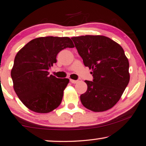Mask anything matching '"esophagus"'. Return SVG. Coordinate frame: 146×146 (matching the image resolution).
<instances>
[{
    "label": "esophagus",
    "mask_w": 146,
    "mask_h": 146,
    "mask_svg": "<svg viewBox=\"0 0 146 146\" xmlns=\"http://www.w3.org/2000/svg\"><path fill=\"white\" fill-rule=\"evenodd\" d=\"M70 81L71 83H72V84H76V83H78V80H74L70 79Z\"/></svg>",
    "instance_id": "1"
}]
</instances>
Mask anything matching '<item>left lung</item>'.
Listing matches in <instances>:
<instances>
[{
  "label": "left lung",
  "mask_w": 146,
  "mask_h": 146,
  "mask_svg": "<svg viewBox=\"0 0 146 146\" xmlns=\"http://www.w3.org/2000/svg\"><path fill=\"white\" fill-rule=\"evenodd\" d=\"M86 66L92 69L93 81L80 96L86 108L94 112L111 109L119 101L130 81L129 62L119 44L103 35L71 38Z\"/></svg>",
  "instance_id": "1"
}]
</instances>
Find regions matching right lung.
<instances>
[{"instance_id": "obj_1", "label": "right lung", "mask_w": 146, "mask_h": 146, "mask_svg": "<svg viewBox=\"0 0 146 146\" xmlns=\"http://www.w3.org/2000/svg\"><path fill=\"white\" fill-rule=\"evenodd\" d=\"M74 45L69 37H42L31 40L18 52L11 70L14 89L25 106L47 113L60 105L67 78H57L48 70L64 48Z\"/></svg>"}]
</instances>
